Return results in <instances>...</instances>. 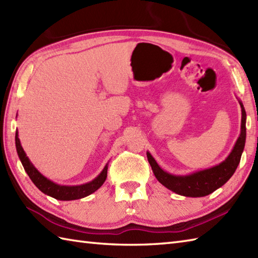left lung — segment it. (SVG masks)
Instances as JSON below:
<instances>
[{"instance_id":"1","label":"left lung","mask_w":258,"mask_h":258,"mask_svg":"<svg viewBox=\"0 0 258 258\" xmlns=\"http://www.w3.org/2000/svg\"><path fill=\"white\" fill-rule=\"evenodd\" d=\"M242 107V125H240V135L231 154L224 162L211 168L203 169V171L195 172L193 174L185 175H173L169 174L158 166L149 152L147 160L153 169L155 177L162 185L171 189L174 193L187 197H202L213 193L214 190L220 188L227 180L233 176L239 164L242 153L244 151L245 140H246V112L243 103L239 102Z\"/></svg>"}]
</instances>
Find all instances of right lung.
<instances>
[{
  "instance_id": "1",
  "label": "right lung",
  "mask_w": 258,
  "mask_h": 258,
  "mask_svg": "<svg viewBox=\"0 0 258 258\" xmlns=\"http://www.w3.org/2000/svg\"><path fill=\"white\" fill-rule=\"evenodd\" d=\"M15 145H16V151H18V155L20 157L22 165H23L25 172L32 179V182L34 183L36 187L41 191H43V193L48 196H52L56 200L73 201V200L83 199V197L89 196L90 194L94 193L95 190L100 188L107 177V164H106L105 167H104L103 171L101 172V174L90 183L78 185V186H65V185L55 184L54 182H52V180L47 179L45 176H43V175L34 167V165L30 162L29 157L26 156L23 147H22L20 143L18 131H16L15 133Z\"/></svg>"
}]
</instances>
